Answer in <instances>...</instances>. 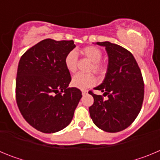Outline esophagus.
<instances>
[{
    "mask_svg": "<svg viewBox=\"0 0 160 160\" xmlns=\"http://www.w3.org/2000/svg\"><path fill=\"white\" fill-rule=\"evenodd\" d=\"M82 95H86L87 94V90H82Z\"/></svg>",
    "mask_w": 160,
    "mask_h": 160,
    "instance_id": "1",
    "label": "esophagus"
}]
</instances>
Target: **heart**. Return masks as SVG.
I'll return each mask as SVG.
<instances>
[{"label": "heart", "instance_id": "obj_1", "mask_svg": "<svg viewBox=\"0 0 160 160\" xmlns=\"http://www.w3.org/2000/svg\"><path fill=\"white\" fill-rule=\"evenodd\" d=\"M81 53L92 62L90 70L97 74H102L105 72V66L101 63L102 52L96 46H87L81 50ZM66 70L73 73L77 70L78 54L74 50H71L66 54L64 60ZM96 83V78L91 73H78L72 78L71 84L76 88L85 90L93 87Z\"/></svg>", "mask_w": 160, "mask_h": 160}]
</instances>
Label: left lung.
Returning a JSON list of instances; mask_svg holds the SVG:
<instances>
[{"instance_id":"left-lung-1","label":"left lung","mask_w":160,"mask_h":160,"mask_svg":"<svg viewBox=\"0 0 160 160\" xmlns=\"http://www.w3.org/2000/svg\"><path fill=\"white\" fill-rule=\"evenodd\" d=\"M104 46L108 55L107 73L102 83L95 90L102 95L94 98L90 107V118L98 128L107 132H118L128 128L140 111L144 97V83L141 70L131 52L109 42H96Z\"/></svg>"}]
</instances>
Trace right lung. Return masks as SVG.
<instances>
[{
    "label": "right lung",
    "mask_w": 160,
    "mask_h": 160,
    "mask_svg": "<svg viewBox=\"0 0 160 160\" xmlns=\"http://www.w3.org/2000/svg\"><path fill=\"white\" fill-rule=\"evenodd\" d=\"M73 41L45 39L28 49L20 59L16 79L17 104L26 122L43 133H55L71 122L82 98L69 88L66 54L75 48Z\"/></svg>",
    "instance_id": "add662e5"
}]
</instances>
